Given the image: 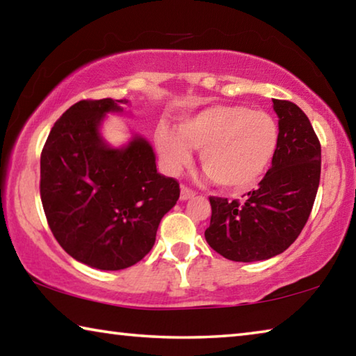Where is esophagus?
<instances>
[{"mask_svg":"<svg viewBox=\"0 0 356 356\" xmlns=\"http://www.w3.org/2000/svg\"><path fill=\"white\" fill-rule=\"evenodd\" d=\"M195 195H196V193L193 191L191 188H188V186H185V185L180 186V200H182V201L190 200V197H193Z\"/></svg>","mask_w":356,"mask_h":356,"instance_id":"34e87169","label":"esophagus"}]
</instances>
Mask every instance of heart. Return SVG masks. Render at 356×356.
Instances as JSON below:
<instances>
[{"label":"heart","mask_w":356,"mask_h":356,"mask_svg":"<svg viewBox=\"0 0 356 356\" xmlns=\"http://www.w3.org/2000/svg\"><path fill=\"white\" fill-rule=\"evenodd\" d=\"M155 143L166 170L176 174L200 150L202 170L226 190L254 186L268 170L280 143V130L268 113L243 105H212L184 118L177 131L160 124Z\"/></svg>","instance_id":"heart-1"}]
</instances>
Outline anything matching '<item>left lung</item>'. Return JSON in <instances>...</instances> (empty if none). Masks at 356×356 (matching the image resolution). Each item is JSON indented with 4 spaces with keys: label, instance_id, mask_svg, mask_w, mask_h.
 <instances>
[{
    "label": "left lung",
    "instance_id": "1",
    "mask_svg": "<svg viewBox=\"0 0 356 356\" xmlns=\"http://www.w3.org/2000/svg\"><path fill=\"white\" fill-rule=\"evenodd\" d=\"M280 143L272 168L245 202L210 196L207 243L229 261L254 262L281 254L300 236L321 182V141L306 114L273 99Z\"/></svg>",
    "mask_w": 356,
    "mask_h": 356
}]
</instances>
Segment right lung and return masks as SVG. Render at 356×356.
Instances as JSON below:
<instances>
[{"label": "right lung", "instance_id": "obj_1", "mask_svg": "<svg viewBox=\"0 0 356 356\" xmlns=\"http://www.w3.org/2000/svg\"><path fill=\"white\" fill-rule=\"evenodd\" d=\"M122 104L76 102L53 125L40 155V200L53 236L67 254L99 270L140 262L180 195L176 179L156 172L144 138L122 149L102 140V119Z\"/></svg>", "mask_w": 356, "mask_h": 356}]
</instances>
